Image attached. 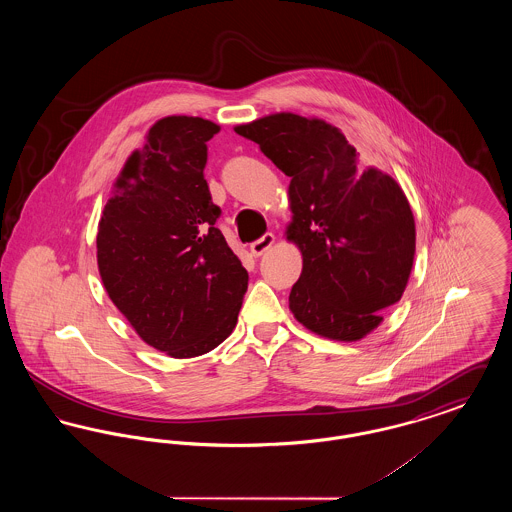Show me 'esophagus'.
Masks as SVG:
<instances>
[{
	"mask_svg": "<svg viewBox=\"0 0 512 512\" xmlns=\"http://www.w3.org/2000/svg\"><path fill=\"white\" fill-rule=\"evenodd\" d=\"M272 244H274V234L267 232L265 236H261L259 240H255L253 244L249 245V249H251V255H253V257H259V255H263V253H265L268 247H270Z\"/></svg>",
	"mask_w": 512,
	"mask_h": 512,
	"instance_id": "34e87169",
	"label": "esophagus"
}]
</instances>
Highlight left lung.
Returning <instances> with one entry per match:
<instances>
[{
    "instance_id": "1",
    "label": "left lung",
    "mask_w": 512,
    "mask_h": 512,
    "mask_svg": "<svg viewBox=\"0 0 512 512\" xmlns=\"http://www.w3.org/2000/svg\"><path fill=\"white\" fill-rule=\"evenodd\" d=\"M292 178L288 240L303 270L290 292L295 318L318 336L361 340L407 288L414 259V217L399 184L359 167L340 130L293 113L236 126Z\"/></svg>"
}]
</instances>
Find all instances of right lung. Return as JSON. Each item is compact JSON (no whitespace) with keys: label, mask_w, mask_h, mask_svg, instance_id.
Segmentation results:
<instances>
[{"label":"right lung","mask_w":512,"mask_h":512,"mask_svg":"<svg viewBox=\"0 0 512 512\" xmlns=\"http://www.w3.org/2000/svg\"><path fill=\"white\" fill-rule=\"evenodd\" d=\"M219 130L199 117L155 122L99 220V274L111 301L142 340L178 359L226 340L247 292L203 176Z\"/></svg>","instance_id":"obj_1"}]
</instances>
